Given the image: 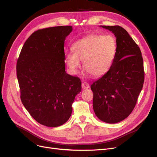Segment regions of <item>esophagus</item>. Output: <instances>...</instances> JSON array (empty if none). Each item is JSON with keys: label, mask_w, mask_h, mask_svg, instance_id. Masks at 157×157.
Returning a JSON list of instances; mask_svg holds the SVG:
<instances>
[{"label": "esophagus", "mask_w": 157, "mask_h": 157, "mask_svg": "<svg viewBox=\"0 0 157 157\" xmlns=\"http://www.w3.org/2000/svg\"><path fill=\"white\" fill-rule=\"evenodd\" d=\"M90 87V85L88 82H84L82 83V88L83 90H86V89H88Z\"/></svg>", "instance_id": "1"}]
</instances>
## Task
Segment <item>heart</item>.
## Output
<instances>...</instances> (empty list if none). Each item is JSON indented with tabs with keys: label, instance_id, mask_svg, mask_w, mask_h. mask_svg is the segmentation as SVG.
I'll list each match as a JSON object with an SVG mask.
<instances>
[{
	"label": "heart",
	"instance_id": "heart-1",
	"mask_svg": "<svg viewBox=\"0 0 157 157\" xmlns=\"http://www.w3.org/2000/svg\"><path fill=\"white\" fill-rule=\"evenodd\" d=\"M73 52L65 54V61L74 73L78 72L80 61L94 77H100L111 69L116 54V42L110 35H90L75 42Z\"/></svg>",
	"mask_w": 157,
	"mask_h": 157
}]
</instances>
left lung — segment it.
Listing matches in <instances>:
<instances>
[{
    "mask_svg": "<svg viewBox=\"0 0 157 157\" xmlns=\"http://www.w3.org/2000/svg\"><path fill=\"white\" fill-rule=\"evenodd\" d=\"M116 36V54L111 69L91 85L93 109L101 121L114 124L123 121L134 109L144 82L141 52L121 26L101 25Z\"/></svg>",
    "mask_w": 157,
    "mask_h": 157,
    "instance_id": "1",
    "label": "left lung"
}]
</instances>
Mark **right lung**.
Masks as SVG:
<instances>
[{
  "mask_svg": "<svg viewBox=\"0 0 157 157\" xmlns=\"http://www.w3.org/2000/svg\"><path fill=\"white\" fill-rule=\"evenodd\" d=\"M72 26L37 30L28 38L17 61L21 100L34 119L48 127L63 124L81 91L78 77L66 73L65 38Z\"/></svg>",
  "mask_w": 157,
  "mask_h": 157,
  "instance_id": "1",
  "label": "right lung"
}]
</instances>
